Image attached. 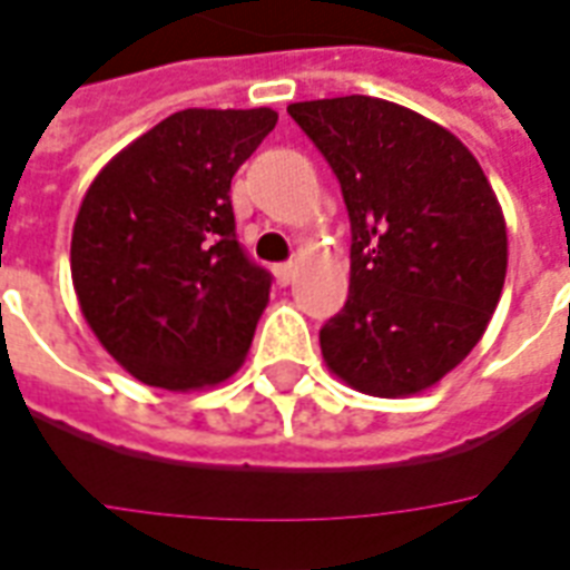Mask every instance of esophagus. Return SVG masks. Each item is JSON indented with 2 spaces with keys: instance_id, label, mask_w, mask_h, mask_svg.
I'll use <instances>...</instances> for the list:
<instances>
[{
  "instance_id": "1",
  "label": "esophagus",
  "mask_w": 570,
  "mask_h": 570,
  "mask_svg": "<svg viewBox=\"0 0 570 570\" xmlns=\"http://www.w3.org/2000/svg\"><path fill=\"white\" fill-rule=\"evenodd\" d=\"M298 274V265L296 263H284V265H274V281L281 286H289L296 281Z\"/></svg>"
}]
</instances>
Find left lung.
<instances>
[{
	"mask_svg": "<svg viewBox=\"0 0 570 570\" xmlns=\"http://www.w3.org/2000/svg\"><path fill=\"white\" fill-rule=\"evenodd\" d=\"M338 175L350 214V293L320 328L353 390H432L483 338L508 274V226L456 135L374 96L286 108Z\"/></svg>",
	"mask_w": 570,
	"mask_h": 570,
	"instance_id": "8db88e82",
	"label": "left lung"
}]
</instances>
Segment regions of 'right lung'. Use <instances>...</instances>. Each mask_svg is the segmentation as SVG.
<instances>
[{"label": "right lung", "mask_w": 570, "mask_h": 570, "mask_svg": "<svg viewBox=\"0 0 570 570\" xmlns=\"http://www.w3.org/2000/svg\"><path fill=\"white\" fill-rule=\"evenodd\" d=\"M272 108H187L108 159L71 229L78 305L135 381L189 392L242 368L272 277L235 238L232 178Z\"/></svg>", "instance_id": "add662e5"}]
</instances>
